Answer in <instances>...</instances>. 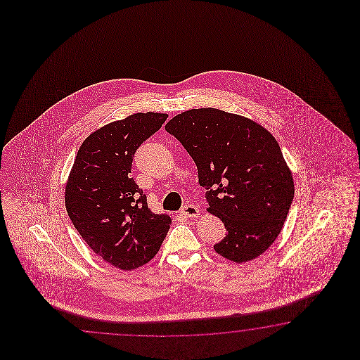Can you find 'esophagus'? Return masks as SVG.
I'll return each mask as SVG.
<instances>
[{"mask_svg": "<svg viewBox=\"0 0 360 360\" xmlns=\"http://www.w3.org/2000/svg\"><path fill=\"white\" fill-rule=\"evenodd\" d=\"M181 214H184L185 217H198V207L194 206V205H186L181 208Z\"/></svg>", "mask_w": 360, "mask_h": 360, "instance_id": "34e87169", "label": "esophagus"}]
</instances>
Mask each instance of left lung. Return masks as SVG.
I'll list each match as a JSON object with an SVG mask.
<instances>
[{"label":"left lung","instance_id":"1","mask_svg":"<svg viewBox=\"0 0 360 360\" xmlns=\"http://www.w3.org/2000/svg\"><path fill=\"white\" fill-rule=\"evenodd\" d=\"M165 129L191 154L207 191V211L228 231L214 251L237 264L265 252L283 228L295 195L274 136L259 123L214 108L183 112Z\"/></svg>","mask_w":360,"mask_h":360}]
</instances>
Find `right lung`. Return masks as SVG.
<instances>
[{"label":"right lung","instance_id":"right-lung-1","mask_svg":"<svg viewBox=\"0 0 360 360\" xmlns=\"http://www.w3.org/2000/svg\"><path fill=\"white\" fill-rule=\"evenodd\" d=\"M169 115L135 113L86 138L65 185V207L79 236L115 268L132 270L152 260L169 229L167 214H153L130 176L139 146Z\"/></svg>","mask_w":360,"mask_h":360}]
</instances>
